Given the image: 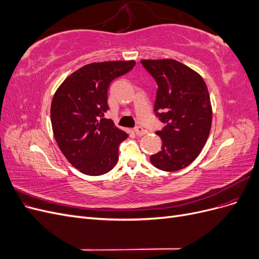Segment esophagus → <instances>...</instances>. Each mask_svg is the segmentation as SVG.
<instances>
[{"instance_id":"1","label":"esophagus","mask_w":259,"mask_h":259,"mask_svg":"<svg viewBox=\"0 0 259 259\" xmlns=\"http://www.w3.org/2000/svg\"><path fill=\"white\" fill-rule=\"evenodd\" d=\"M146 130H144L143 127H140V126H138V127H136L135 128V134L137 135V136H143V135H145L146 134Z\"/></svg>"}]
</instances>
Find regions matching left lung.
I'll use <instances>...</instances> for the list:
<instances>
[{
    "label": "left lung",
    "mask_w": 259,
    "mask_h": 259,
    "mask_svg": "<svg viewBox=\"0 0 259 259\" xmlns=\"http://www.w3.org/2000/svg\"><path fill=\"white\" fill-rule=\"evenodd\" d=\"M143 66L158 83L154 111L165 124L156 132L161 151L150 162L161 170L176 171L189 165L204 147L211 126L207 86L194 70L174 59H143Z\"/></svg>",
    "instance_id": "obj_1"
}]
</instances>
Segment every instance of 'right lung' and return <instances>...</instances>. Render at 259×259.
Returning a JSON list of instances; mask_svg holds the SVG:
<instances>
[{"label":"right lung","instance_id":"right-lung-1","mask_svg":"<svg viewBox=\"0 0 259 259\" xmlns=\"http://www.w3.org/2000/svg\"><path fill=\"white\" fill-rule=\"evenodd\" d=\"M135 64L93 62L70 74L54 94L51 120L55 139L66 159L83 174H106L119 160V145L128 134L101 117L109 109V85Z\"/></svg>","mask_w":259,"mask_h":259}]
</instances>
